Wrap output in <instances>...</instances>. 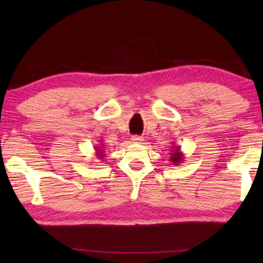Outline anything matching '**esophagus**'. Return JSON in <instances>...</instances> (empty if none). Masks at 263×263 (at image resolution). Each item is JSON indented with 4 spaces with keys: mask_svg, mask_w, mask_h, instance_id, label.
<instances>
[{
    "mask_svg": "<svg viewBox=\"0 0 263 263\" xmlns=\"http://www.w3.org/2000/svg\"><path fill=\"white\" fill-rule=\"evenodd\" d=\"M142 140H144V138L139 137V136H132L131 137V141L133 144H141Z\"/></svg>",
    "mask_w": 263,
    "mask_h": 263,
    "instance_id": "esophagus-1",
    "label": "esophagus"
}]
</instances>
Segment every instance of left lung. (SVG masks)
Wrapping results in <instances>:
<instances>
[{"instance_id": "8db88e82", "label": "left lung", "mask_w": 263, "mask_h": 263, "mask_svg": "<svg viewBox=\"0 0 263 263\" xmlns=\"http://www.w3.org/2000/svg\"><path fill=\"white\" fill-rule=\"evenodd\" d=\"M169 160H171V162L173 164H175V166H179V163L183 161L184 154L183 152H181L180 146H175V144H173L171 154H169Z\"/></svg>"}]
</instances>
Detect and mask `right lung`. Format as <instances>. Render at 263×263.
<instances>
[{
	"instance_id": "right-lung-1",
	"label": "right lung",
	"mask_w": 263,
	"mask_h": 263,
	"mask_svg": "<svg viewBox=\"0 0 263 263\" xmlns=\"http://www.w3.org/2000/svg\"><path fill=\"white\" fill-rule=\"evenodd\" d=\"M102 147H103V145L96 146V147H95V153H96V157H97V159L103 160L105 155H104V151L102 149Z\"/></svg>"
}]
</instances>
